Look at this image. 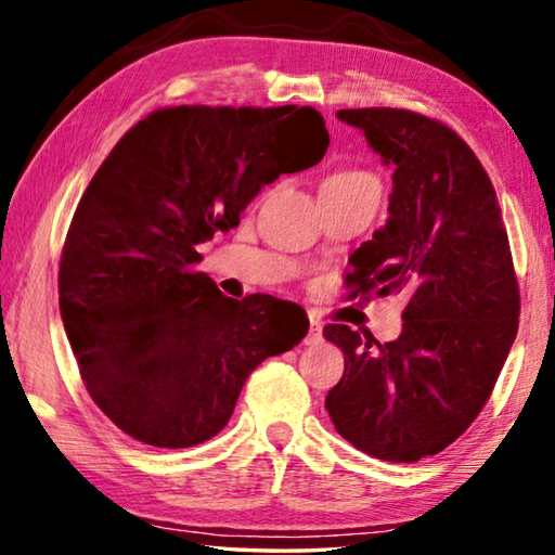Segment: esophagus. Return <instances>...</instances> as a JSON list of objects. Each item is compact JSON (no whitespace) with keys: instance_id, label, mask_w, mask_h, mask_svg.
<instances>
[{"instance_id":"1","label":"esophagus","mask_w":555,"mask_h":555,"mask_svg":"<svg viewBox=\"0 0 555 555\" xmlns=\"http://www.w3.org/2000/svg\"><path fill=\"white\" fill-rule=\"evenodd\" d=\"M321 337H323V325L318 321H311V327H308V335H306V343L315 345V343H321Z\"/></svg>"}]
</instances>
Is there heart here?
Here are the masks:
<instances>
[{"label":"heart","instance_id":"obj_1","mask_svg":"<svg viewBox=\"0 0 555 555\" xmlns=\"http://www.w3.org/2000/svg\"><path fill=\"white\" fill-rule=\"evenodd\" d=\"M354 181H374L370 173L364 171H354V168H347V171H337L331 178H327L325 185H333V183H354Z\"/></svg>","mask_w":555,"mask_h":555}]
</instances>
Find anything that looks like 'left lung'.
Wrapping results in <instances>:
<instances>
[{
  "instance_id": "8db88e82",
  "label": "left lung",
  "mask_w": 555,
  "mask_h": 555,
  "mask_svg": "<svg viewBox=\"0 0 555 555\" xmlns=\"http://www.w3.org/2000/svg\"><path fill=\"white\" fill-rule=\"evenodd\" d=\"M337 117L393 166L389 220L352 251L345 284L350 298L403 294L406 308L393 343L323 327L345 352L325 409L354 448L416 463L465 434L509 354L521 308L509 237L480 158L443 121L397 107Z\"/></svg>"
}]
</instances>
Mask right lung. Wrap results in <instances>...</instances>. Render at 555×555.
I'll return each instance as SVG.
<instances>
[{
  "mask_svg": "<svg viewBox=\"0 0 555 555\" xmlns=\"http://www.w3.org/2000/svg\"><path fill=\"white\" fill-rule=\"evenodd\" d=\"M313 107H162L102 162L75 208L59 304L80 377L139 443L191 448L228 426L251 370L308 333L294 304L222 296L198 244L281 173L321 162Z\"/></svg>",
  "mask_w": 555,
  "mask_h": 555,
  "instance_id": "obj_1",
  "label": "right lung"
}]
</instances>
